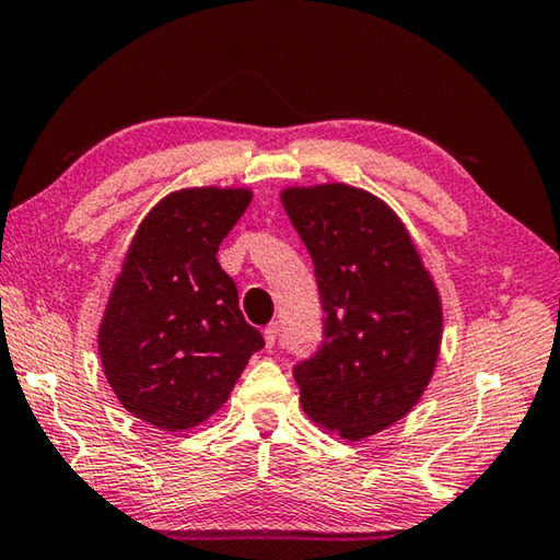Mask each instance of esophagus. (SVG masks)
Returning a JSON list of instances; mask_svg holds the SVG:
<instances>
[{
  "label": "esophagus",
  "instance_id": "1",
  "mask_svg": "<svg viewBox=\"0 0 560 560\" xmlns=\"http://www.w3.org/2000/svg\"><path fill=\"white\" fill-rule=\"evenodd\" d=\"M278 335H280V327H278V322H270V325L262 329V337H265V347H268V349H272V347H275V341H278Z\"/></svg>",
  "mask_w": 560,
  "mask_h": 560
}]
</instances>
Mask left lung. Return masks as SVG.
Masks as SVG:
<instances>
[{"label":"left lung","mask_w":560,"mask_h":560,"mask_svg":"<svg viewBox=\"0 0 560 560\" xmlns=\"http://www.w3.org/2000/svg\"><path fill=\"white\" fill-rule=\"evenodd\" d=\"M315 262L325 341L300 361L305 413L345 440L398 423L433 378L443 305L404 221L349 184L280 194Z\"/></svg>","instance_id":"left-lung-1"}]
</instances>
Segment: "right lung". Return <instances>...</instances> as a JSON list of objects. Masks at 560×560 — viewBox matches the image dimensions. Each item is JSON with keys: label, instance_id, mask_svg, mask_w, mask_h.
I'll use <instances>...</instances> for the list:
<instances>
[{"label": "right lung", "instance_id": "right-lung-1", "mask_svg": "<svg viewBox=\"0 0 560 560\" xmlns=\"http://www.w3.org/2000/svg\"><path fill=\"white\" fill-rule=\"evenodd\" d=\"M250 199L248 189L219 186L174 191L144 215L127 248L97 351L113 394L144 423L170 433L203 423L265 347L215 260Z\"/></svg>", "mask_w": 560, "mask_h": 560}]
</instances>
